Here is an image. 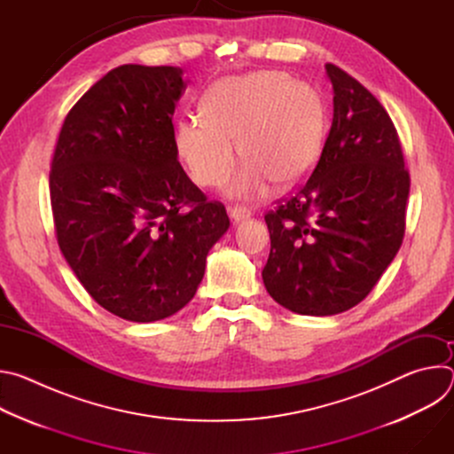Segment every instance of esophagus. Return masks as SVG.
Listing matches in <instances>:
<instances>
[{
    "mask_svg": "<svg viewBox=\"0 0 454 454\" xmlns=\"http://www.w3.org/2000/svg\"><path fill=\"white\" fill-rule=\"evenodd\" d=\"M251 215V212L246 208V207H240V205H235L230 208V217L233 223H240V221H246L247 217Z\"/></svg>",
    "mask_w": 454,
    "mask_h": 454,
    "instance_id": "esophagus-1",
    "label": "esophagus"
}]
</instances>
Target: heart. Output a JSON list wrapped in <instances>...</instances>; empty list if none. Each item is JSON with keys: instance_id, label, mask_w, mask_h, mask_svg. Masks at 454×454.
Segmentation results:
<instances>
[{"instance_id": "obj_1", "label": "heart", "mask_w": 454, "mask_h": 454, "mask_svg": "<svg viewBox=\"0 0 454 454\" xmlns=\"http://www.w3.org/2000/svg\"><path fill=\"white\" fill-rule=\"evenodd\" d=\"M201 116L177 123L176 145L192 179L221 186L235 163L244 168L230 184L233 196H251L271 179L277 186L301 181L317 163L327 138V111L319 93L280 70H261L217 81L205 93Z\"/></svg>"}]
</instances>
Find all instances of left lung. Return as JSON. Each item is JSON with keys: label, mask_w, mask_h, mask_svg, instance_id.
<instances>
[{"label": "left lung", "mask_w": 454, "mask_h": 454, "mask_svg": "<svg viewBox=\"0 0 454 454\" xmlns=\"http://www.w3.org/2000/svg\"><path fill=\"white\" fill-rule=\"evenodd\" d=\"M334 116L310 177L266 214L271 251L262 278L282 307L345 312L368 296L406 230L410 172L397 129L354 77L325 64Z\"/></svg>", "instance_id": "8db88e82"}]
</instances>
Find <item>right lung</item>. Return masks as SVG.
Returning a JSON list of instances; mask_svg holds the SVG:
<instances>
[{
    "label": "right lung",
    "instance_id": "obj_1",
    "mask_svg": "<svg viewBox=\"0 0 454 454\" xmlns=\"http://www.w3.org/2000/svg\"><path fill=\"white\" fill-rule=\"evenodd\" d=\"M174 67L123 64L64 118L50 170L59 247L90 296L127 321H158L198 291L230 228L177 161Z\"/></svg>",
    "mask_w": 454,
    "mask_h": 454
}]
</instances>
